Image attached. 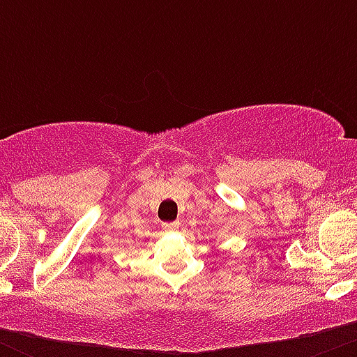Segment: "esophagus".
I'll return each instance as SVG.
<instances>
[{
  "mask_svg": "<svg viewBox=\"0 0 357 357\" xmlns=\"http://www.w3.org/2000/svg\"><path fill=\"white\" fill-rule=\"evenodd\" d=\"M178 226H179V222L174 221V222H164V225H162V228L167 229V231H171V229H176Z\"/></svg>",
  "mask_w": 357,
  "mask_h": 357,
  "instance_id": "1",
  "label": "esophagus"
}]
</instances>
